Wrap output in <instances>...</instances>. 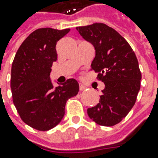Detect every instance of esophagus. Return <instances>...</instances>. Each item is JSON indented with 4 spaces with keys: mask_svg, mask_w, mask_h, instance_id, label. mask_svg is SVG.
I'll return each mask as SVG.
<instances>
[{
    "mask_svg": "<svg viewBox=\"0 0 158 158\" xmlns=\"http://www.w3.org/2000/svg\"><path fill=\"white\" fill-rule=\"evenodd\" d=\"M85 89H86V87H85L82 83H79V89H80L81 91H83Z\"/></svg>",
    "mask_w": 158,
    "mask_h": 158,
    "instance_id": "obj_1",
    "label": "esophagus"
}]
</instances>
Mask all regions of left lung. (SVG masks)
Here are the masks:
<instances>
[{"mask_svg":"<svg viewBox=\"0 0 158 158\" xmlns=\"http://www.w3.org/2000/svg\"><path fill=\"white\" fill-rule=\"evenodd\" d=\"M76 30L94 46L91 70L105 83L99 103L87 110L89 117L100 126L118 124L135 106L141 88L142 74L135 53L118 31L105 23H96Z\"/></svg>","mask_w":158,"mask_h":158,"instance_id":"left-lung-1","label":"left lung"}]
</instances>
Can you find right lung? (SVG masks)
Masks as SVG:
<instances>
[{"label": "right lung", "instance_id": "obj_1", "mask_svg": "<svg viewBox=\"0 0 158 158\" xmlns=\"http://www.w3.org/2000/svg\"><path fill=\"white\" fill-rule=\"evenodd\" d=\"M70 29L40 28L30 34L17 50L11 68L10 88L13 103L22 120L40 131L56 127L65 114V106L79 91L71 78L53 89L50 80L55 46Z\"/></svg>", "mask_w": 158, "mask_h": 158}]
</instances>
